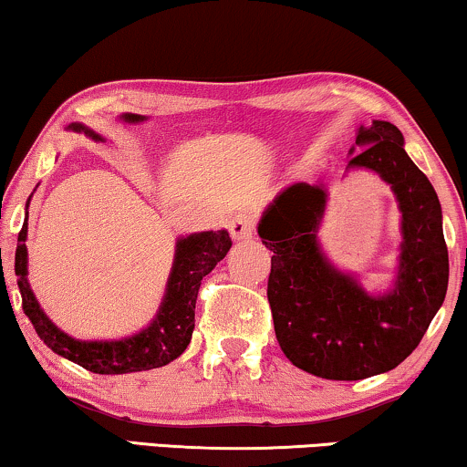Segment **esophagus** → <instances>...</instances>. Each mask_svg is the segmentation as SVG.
<instances>
[{
  "label": "esophagus",
  "instance_id": "esophagus-1",
  "mask_svg": "<svg viewBox=\"0 0 467 467\" xmlns=\"http://www.w3.org/2000/svg\"><path fill=\"white\" fill-rule=\"evenodd\" d=\"M229 234L235 243H244V240H251L253 234H255V223H253L251 216L238 214L229 221Z\"/></svg>",
  "mask_w": 467,
  "mask_h": 467
}]
</instances>
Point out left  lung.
I'll return each instance as SVG.
<instances>
[{
  "instance_id": "obj_1",
  "label": "left lung",
  "mask_w": 467,
  "mask_h": 467,
  "mask_svg": "<svg viewBox=\"0 0 467 467\" xmlns=\"http://www.w3.org/2000/svg\"><path fill=\"white\" fill-rule=\"evenodd\" d=\"M355 145L361 151L348 160L347 172H377L402 214L399 268L388 290L368 292L327 257L318 238L329 203L325 183L281 190L257 224L273 251L268 303L279 347L296 368L331 381H359L405 361L448 290L440 199L407 155L400 130L372 120L357 130Z\"/></svg>"
}]
</instances>
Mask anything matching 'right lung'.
<instances>
[{
  "label": "right lung",
  "mask_w": 467,
  "mask_h": 467,
  "mask_svg": "<svg viewBox=\"0 0 467 467\" xmlns=\"http://www.w3.org/2000/svg\"><path fill=\"white\" fill-rule=\"evenodd\" d=\"M68 130L84 131L97 142L103 140V136L82 123H71ZM27 207H30V199L26 203V223H23L19 240H16L15 275L21 292L23 312L32 320L38 337L56 355L95 374H128L162 368L186 350L194 331V305H197L201 279L210 275L232 249V238H229L227 229L177 238L175 257H172L162 303L145 329L120 339H75L57 329L47 318V314L40 309L36 296H34L30 281H27Z\"/></svg>",
  "instance_id": "1"
}]
</instances>
